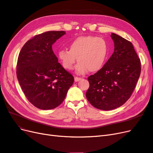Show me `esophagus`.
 <instances>
[{
  "label": "esophagus",
  "instance_id": "obj_1",
  "mask_svg": "<svg viewBox=\"0 0 153 153\" xmlns=\"http://www.w3.org/2000/svg\"><path fill=\"white\" fill-rule=\"evenodd\" d=\"M81 79H82V78H80V77H75V82L80 81V80H81Z\"/></svg>",
  "mask_w": 153,
  "mask_h": 153
}]
</instances>
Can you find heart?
I'll return each mask as SVG.
<instances>
[{
  "mask_svg": "<svg viewBox=\"0 0 153 153\" xmlns=\"http://www.w3.org/2000/svg\"><path fill=\"white\" fill-rule=\"evenodd\" d=\"M108 52L106 41L100 37L92 36L78 37L71 41L68 50H60L58 55L63 67L71 70L76 61V71L84 74L88 70L95 72L100 70L104 64Z\"/></svg>",
  "mask_w": 153,
  "mask_h": 153,
  "instance_id": "1",
  "label": "heart"
}]
</instances>
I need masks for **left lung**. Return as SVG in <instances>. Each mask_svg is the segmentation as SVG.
I'll return each mask as SVG.
<instances>
[{
  "label": "left lung",
  "mask_w": 153,
  "mask_h": 153,
  "mask_svg": "<svg viewBox=\"0 0 153 153\" xmlns=\"http://www.w3.org/2000/svg\"><path fill=\"white\" fill-rule=\"evenodd\" d=\"M114 52L105 65L88 77L89 87L86 98L95 108H117L130 98L140 77V60L132 43L112 33Z\"/></svg>",
  "instance_id": "left-lung-1"
}]
</instances>
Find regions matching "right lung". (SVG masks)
Wrapping results in <instances>:
<instances>
[{
	"label": "right lung",
	"mask_w": 153,
	"mask_h": 153,
	"mask_svg": "<svg viewBox=\"0 0 153 153\" xmlns=\"http://www.w3.org/2000/svg\"><path fill=\"white\" fill-rule=\"evenodd\" d=\"M64 31H48L34 36L22 48L16 76L30 103L42 110L57 107L66 98L74 77L58 62L52 45Z\"/></svg>",
	"instance_id": "obj_1"
}]
</instances>
